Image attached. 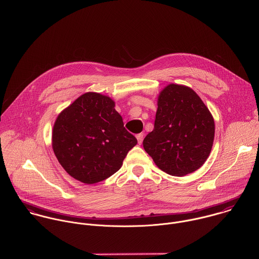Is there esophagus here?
Wrapping results in <instances>:
<instances>
[{
	"label": "esophagus",
	"instance_id": "1",
	"mask_svg": "<svg viewBox=\"0 0 259 259\" xmlns=\"http://www.w3.org/2000/svg\"><path fill=\"white\" fill-rule=\"evenodd\" d=\"M136 137H137L138 143H139V144H141V143H142V141H143V137H144V135H143V134H138Z\"/></svg>",
	"mask_w": 259,
	"mask_h": 259
}]
</instances>
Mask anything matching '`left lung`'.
Returning a JSON list of instances; mask_svg holds the SVG:
<instances>
[{
    "instance_id": "left-lung-1",
    "label": "left lung",
    "mask_w": 259,
    "mask_h": 259,
    "mask_svg": "<svg viewBox=\"0 0 259 259\" xmlns=\"http://www.w3.org/2000/svg\"><path fill=\"white\" fill-rule=\"evenodd\" d=\"M154 130L143 141L145 151L164 172L183 177L208 158L214 120L200 97L186 85L170 83L158 96Z\"/></svg>"
}]
</instances>
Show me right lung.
<instances>
[{
    "mask_svg": "<svg viewBox=\"0 0 259 259\" xmlns=\"http://www.w3.org/2000/svg\"><path fill=\"white\" fill-rule=\"evenodd\" d=\"M114 101L99 93L78 97L57 117L52 146L68 175L96 184L115 174L138 141L123 126Z\"/></svg>",
    "mask_w": 259,
    "mask_h": 259,
    "instance_id": "right-lung-1",
    "label": "right lung"
}]
</instances>
